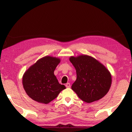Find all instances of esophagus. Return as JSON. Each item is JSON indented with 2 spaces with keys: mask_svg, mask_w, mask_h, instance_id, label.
Returning a JSON list of instances; mask_svg holds the SVG:
<instances>
[{
  "mask_svg": "<svg viewBox=\"0 0 132 132\" xmlns=\"http://www.w3.org/2000/svg\"><path fill=\"white\" fill-rule=\"evenodd\" d=\"M66 88H70V83H67V84H66Z\"/></svg>",
  "mask_w": 132,
  "mask_h": 132,
  "instance_id": "esophagus-1",
  "label": "esophagus"
}]
</instances>
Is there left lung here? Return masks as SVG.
Masks as SVG:
<instances>
[{"mask_svg": "<svg viewBox=\"0 0 132 132\" xmlns=\"http://www.w3.org/2000/svg\"><path fill=\"white\" fill-rule=\"evenodd\" d=\"M75 67L77 79L72 89L85 102L91 103L103 97L110 88L112 78L109 70L93 57L81 55L69 58Z\"/></svg>", "mask_w": 132, "mask_h": 132, "instance_id": "1", "label": "left lung"}]
</instances>
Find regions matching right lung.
<instances>
[{"instance_id": "add662e5", "label": "right lung", "mask_w": 132, "mask_h": 132, "mask_svg": "<svg viewBox=\"0 0 132 132\" xmlns=\"http://www.w3.org/2000/svg\"><path fill=\"white\" fill-rule=\"evenodd\" d=\"M60 62V59L45 56L38 60L25 72L23 77V85L31 99L47 104L66 88L64 85L59 84L54 74Z\"/></svg>"}]
</instances>
